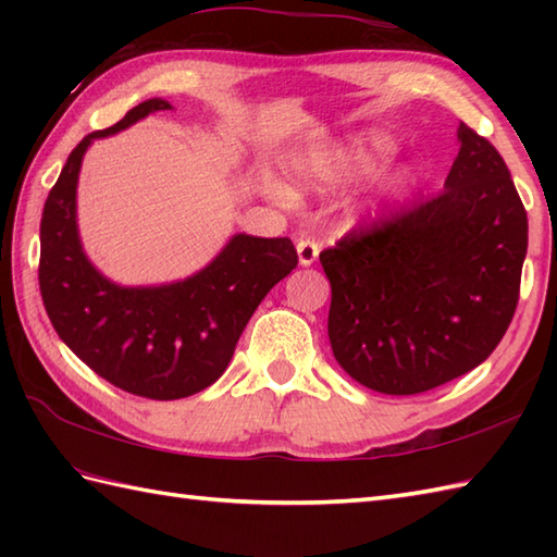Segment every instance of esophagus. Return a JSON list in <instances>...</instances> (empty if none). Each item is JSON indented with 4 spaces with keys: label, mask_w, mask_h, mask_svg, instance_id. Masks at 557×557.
<instances>
[{
    "label": "esophagus",
    "mask_w": 557,
    "mask_h": 557,
    "mask_svg": "<svg viewBox=\"0 0 557 557\" xmlns=\"http://www.w3.org/2000/svg\"><path fill=\"white\" fill-rule=\"evenodd\" d=\"M297 253H299V263L306 265H313L318 260V253H321V246H318L313 239H299L297 242Z\"/></svg>",
    "instance_id": "1"
}]
</instances>
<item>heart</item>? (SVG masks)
Returning <instances> with one entry per match:
<instances>
[{
	"mask_svg": "<svg viewBox=\"0 0 557 557\" xmlns=\"http://www.w3.org/2000/svg\"><path fill=\"white\" fill-rule=\"evenodd\" d=\"M373 162V150L369 148H330L313 150L294 164V182L301 188L313 191H330L357 180ZM272 194H280L277 186H270Z\"/></svg>",
	"mask_w": 557,
	"mask_h": 557,
	"instance_id": "obj_1",
	"label": "heart"
}]
</instances>
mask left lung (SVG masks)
Masks as SVG:
<instances>
[{
    "label": "left lung",
    "instance_id": "8db88e82",
    "mask_svg": "<svg viewBox=\"0 0 557 557\" xmlns=\"http://www.w3.org/2000/svg\"><path fill=\"white\" fill-rule=\"evenodd\" d=\"M437 196L325 248L327 335L354 381L419 395L476 369L512 323L527 210L500 152L459 124Z\"/></svg>",
    "mask_w": 557,
    "mask_h": 557
}]
</instances>
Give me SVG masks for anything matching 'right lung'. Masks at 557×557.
Masks as SVG:
<instances>
[{
	"label": "right lung",
	"instance_id": "obj_1",
	"mask_svg": "<svg viewBox=\"0 0 557 557\" xmlns=\"http://www.w3.org/2000/svg\"><path fill=\"white\" fill-rule=\"evenodd\" d=\"M172 110L152 98L122 122L92 132L71 156L45 200L40 222V294L45 311L76 357L104 381L148 399H182L212 385L265 294L297 268L287 236L234 234L196 275L158 287L114 285L90 263L76 224L83 156L96 138Z\"/></svg>",
	"mask_w": 557,
	"mask_h": 557
}]
</instances>
